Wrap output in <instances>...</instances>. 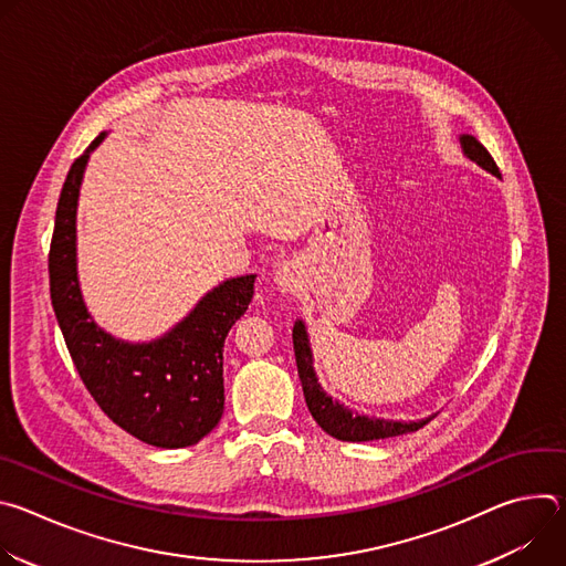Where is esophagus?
Here are the masks:
<instances>
[{
  "mask_svg": "<svg viewBox=\"0 0 566 566\" xmlns=\"http://www.w3.org/2000/svg\"><path fill=\"white\" fill-rule=\"evenodd\" d=\"M275 286L280 293H297L302 289V266L297 262H284L275 271Z\"/></svg>",
  "mask_w": 566,
  "mask_h": 566,
  "instance_id": "34e87169",
  "label": "esophagus"
}]
</instances>
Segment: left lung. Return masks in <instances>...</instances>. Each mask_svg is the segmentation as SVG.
<instances>
[{
  "mask_svg": "<svg viewBox=\"0 0 566 566\" xmlns=\"http://www.w3.org/2000/svg\"><path fill=\"white\" fill-rule=\"evenodd\" d=\"M459 145H461V154L468 160H472L474 166H479L481 170H486L489 175L500 179V168L495 166L493 156L472 134H459ZM293 349H295L297 374H300L304 398H306V408H308L311 417L315 419V423L338 441L360 443V441H376V439L410 434L437 417V415H432V417H426L419 421H394V419L367 417V415H358V412L349 410L345 402L332 398L317 380V374L313 367L311 340H308V332H306V325L302 317H297L293 325Z\"/></svg>",
  "mask_w": 566,
  "mask_h": 566,
  "instance_id": "8db88e82",
  "label": "left lung"
}]
</instances>
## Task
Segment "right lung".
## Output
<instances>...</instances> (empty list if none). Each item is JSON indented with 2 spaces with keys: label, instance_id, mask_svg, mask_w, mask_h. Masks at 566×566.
I'll return each instance as SVG.
<instances>
[{
  "label": "right lung",
  "instance_id": "obj_1",
  "mask_svg": "<svg viewBox=\"0 0 566 566\" xmlns=\"http://www.w3.org/2000/svg\"><path fill=\"white\" fill-rule=\"evenodd\" d=\"M103 132L71 166L55 210L49 253L51 302L73 365L101 410L125 432L156 448H188L223 415V343L247 313L258 275L210 289L175 327L132 343L105 332L87 308L77 277V201Z\"/></svg>",
  "mask_w": 566,
  "mask_h": 566
}]
</instances>
